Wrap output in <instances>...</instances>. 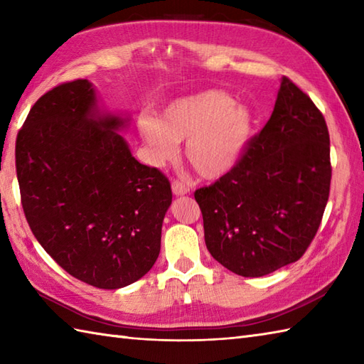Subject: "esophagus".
Here are the masks:
<instances>
[{"mask_svg": "<svg viewBox=\"0 0 364 364\" xmlns=\"http://www.w3.org/2000/svg\"><path fill=\"white\" fill-rule=\"evenodd\" d=\"M172 191H173V194L178 197L189 194V188L186 186V184H183L181 181H176V180L172 181Z\"/></svg>", "mask_w": 364, "mask_h": 364, "instance_id": "esophagus-1", "label": "esophagus"}]
</instances>
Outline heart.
<instances>
[{"label":"heart","mask_w":364,"mask_h":364,"mask_svg":"<svg viewBox=\"0 0 364 364\" xmlns=\"http://www.w3.org/2000/svg\"><path fill=\"white\" fill-rule=\"evenodd\" d=\"M253 128L249 107L222 90H203L175 98L159 114V120L142 115L139 136L146 162L162 167L180 154L186 143V159L205 180H218L241 159Z\"/></svg>","instance_id":"b5f03b06"}]
</instances>
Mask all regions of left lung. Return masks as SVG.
I'll use <instances>...</instances> for the list:
<instances>
[{
  "label": "left lung",
  "instance_id": "8db88e82",
  "mask_svg": "<svg viewBox=\"0 0 364 364\" xmlns=\"http://www.w3.org/2000/svg\"><path fill=\"white\" fill-rule=\"evenodd\" d=\"M330 180L323 115L283 78L272 115L241 161L196 191L208 250L241 277H264L296 262L321 225Z\"/></svg>",
  "mask_w": 364,
  "mask_h": 364
}]
</instances>
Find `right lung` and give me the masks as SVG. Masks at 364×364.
<instances>
[{"label": "right lung", "instance_id": "add662e5", "mask_svg": "<svg viewBox=\"0 0 364 364\" xmlns=\"http://www.w3.org/2000/svg\"><path fill=\"white\" fill-rule=\"evenodd\" d=\"M129 120L76 80L37 100L15 145L31 231L60 267L100 289L125 288L153 267L172 203L167 178L120 134Z\"/></svg>", "mask_w": 364, "mask_h": 364}]
</instances>
